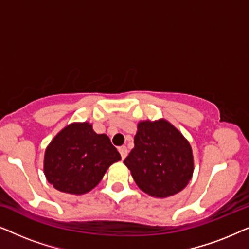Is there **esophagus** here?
<instances>
[{"instance_id":"obj_1","label":"esophagus","mask_w":249,"mask_h":249,"mask_svg":"<svg viewBox=\"0 0 249 249\" xmlns=\"http://www.w3.org/2000/svg\"><path fill=\"white\" fill-rule=\"evenodd\" d=\"M119 152H120L122 160L125 159V156L128 155V148L125 147V146H121V147H119Z\"/></svg>"}]
</instances>
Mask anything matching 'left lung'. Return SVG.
I'll list each match as a JSON object with an SVG mask.
<instances>
[{"mask_svg": "<svg viewBox=\"0 0 249 249\" xmlns=\"http://www.w3.org/2000/svg\"><path fill=\"white\" fill-rule=\"evenodd\" d=\"M134 142L124 163L142 192L166 198L188 185L194 172L192 146L168 120L139 121Z\"/></svg>", "mask_w": 249, "mask_h": 249, "instance_id": "left-lung-1", "label": "left lung"}]
</instances>
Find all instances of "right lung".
<instances>
[{
	"mask_svg": "<svg viewBox=\"0 0 249 249\" xmlns=\"http://www.w3.org/2000/svg\"><path fill=\"white\" fill-rule=\"evenodd\" d=\"M121 156L89 122H72L56 134L44 154V175L59 192L83 195L95 188Z\"/></svg>",
	"mask_w": 249,
	"mask_h": 249,
	"instance_id": "1",
	"label": "right lung"
}]
</instances>
